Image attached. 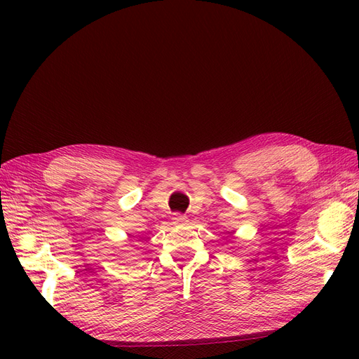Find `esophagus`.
Listing matches in <instances>:
<instances>
[{
    "label": "esophagus",
    "mask_w": 359,
    "mask_h": 359,
    "mask_svg": "<svg viewBox=\"0 0 359 359\" xmlns=\"http://www.w3.org/2000/svg\"><path fill=\"white\" fill-rule=\"evenodd\" d=\"M172 223L177 224V226H184V224L189 223V219H187L186 215H182V214H175V215L172 217Z\"/></svg>",
    "instance_id": "34e87169"
}]
</instances>
